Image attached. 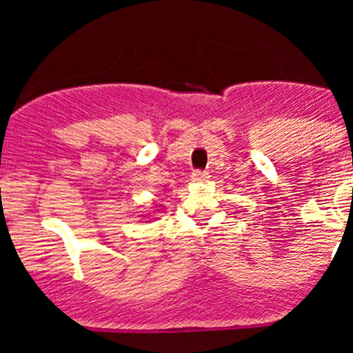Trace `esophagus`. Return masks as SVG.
I'll return each instance as SVG.
<instances>
[{
    "mask_svg": "<svg viewBox=\"0 0 353 353\" xmlns=\"http://www.w3.org/2000/svg\"><path fill=\"white\" fill-rule=\"evenodd\" d=\"M209 179V172H202V171H194L192 176H190V181L192 182H204Z\"/></svg>",
    "mask_w": 353,
    "mask_h": 353,
    "instance_id": "34e87169",
    "label": "esophagus"
}]
</instances>
